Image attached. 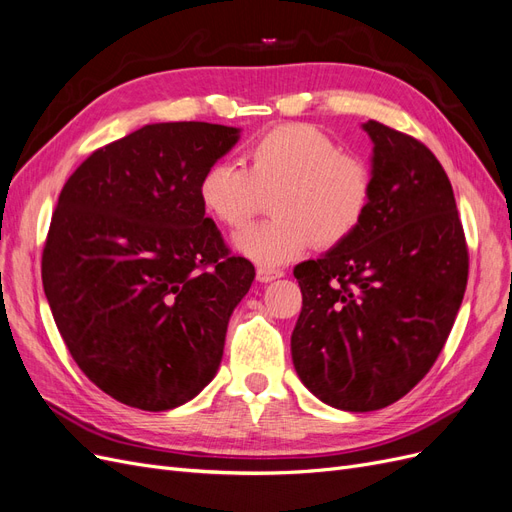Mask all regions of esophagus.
<instances>
[{"label": "esophagus", "instance_id": "34e87169", "mask_svg": "<svg viewBox=\"0 0 512 512\" xmlns=\"http://www.w3.org/2000/svg\"><path fill=\"white\" fill-rule=\"evenodd\" d=\"M283 276V270L276 268H257V280L259 283H272V280Z\"/></svg>", "mask_w": 512, "mask_h": 512}]
</instances>
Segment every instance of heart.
<instances>
[{
    "label": "heart",
    "mask_w": 512,
    "mask_h": 512,
    "mask_svg": "<svg viewBox=\"0 0 512 512\" xmlns=\"http://www.w3.org/2000/svg\"><path fill=\"white\" fill-rule=\"evenodd\" d=\"M272 193L270 221L244 227L234 246L263 268L349 240L364 223L374 197V174L357 155L344 153L325 131L306 123L278 125L246 148V168L217 161L204 170L197 197L210 219L225 227L249 221Z\"/></svg>",
    "instance_id": "obj_1"
}]
</instances>
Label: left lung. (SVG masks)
<instances>
[{
  "mask_svg": "<svg viewBox=\"0 0 512 512\" xmlns=\"http://www.w3.org/2000/svg\"><path fill=\"white\" fill-rule=\"evenodd\" d=\"M374 197L357 232L295 266L302 312L295 372L329 406L385 408L430 372L468 283V246L453 187L434 153L378 121Z\"/></svg>",
  "mask_w": 512,
  "mask_h": 512,
  "instance_id": "8db88e82",
  "label": "left lung"
}]
</instances>
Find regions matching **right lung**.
<instances>
[{"mask_svg": "<svg viewBox=\"0 0 512 512\" xmlns=\"http://www.w3.org/2000/svg\"><path fill=\"white\" fill-rule=\"evenodd\" d=\"M238 140L227 125H144L97 148L61 189L46 300L78 368L127 406L176 408L219 370L255 268L229 255L197 183Z\"/></svg>", "mask_w": 512, "mask_h": 512, "instance_id": "1", "label": "right lung"}]
</instances>
